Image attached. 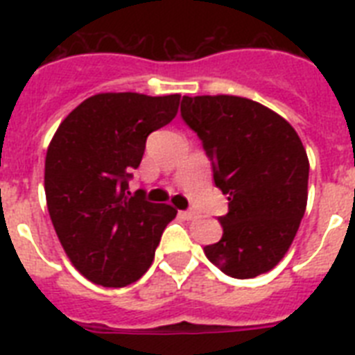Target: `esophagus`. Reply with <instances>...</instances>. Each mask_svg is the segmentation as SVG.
<instances>
[{"instance_id":"esophagus-1","label":"esophagus","mask_w":355,"mask_h":355,"mask_svg":"<svg viewBox=\"0 0 355 355\" xmlns=\"http://www.w3.org/2000/svg\"><path fill=\"white\" fill-rule=\"evenodd\" d=\"M178 216L182 217V219H186V221H193V219L199 217V214L193 210H186V211H178Z\"/></svg>"}]
</instances>
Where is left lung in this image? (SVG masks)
I'll list each match as a JSON object with an SVG mask.
<instances>
[{
	"label": "left lung",
	"instance_id": "obj_1",
	"mask_svg": "<svg viewBox=\"0 0 355 355\" xmlns=\"http://www.w3.org/2000/svg\"><path fill=\"white\" fill-rule=\"evenodd\" d=\"M180 116L228 195L223 237L206 245V258L239 280L267 272L291 247L308 202L309 162L298 134L267 107L236 96H184Z\"/></svg>",
	"mask_w": 355,
	"mask_h": 355
}]
</instances>
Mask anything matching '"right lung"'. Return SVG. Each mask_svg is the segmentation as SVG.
Segmentation results:
<instances>
[{
	"instance_id": "right-lung-1",
	"label": "right lung",
	"mask_w": 355,
	"mask_h": 355,
	"mask_svg": "<svg viewBox=\"0 0 355 355\" xmlns=\"http://www.w3.org/2000/svg\"><path fill=\"white\" fill-rule=\"evenodd\" d=\"M180 96L97 94L60 123L46 156V199L58 239L80 275L123 287L149 269L177 210L130 195L150 132L177 116Z\"/></svg>"
}]
</instances>
